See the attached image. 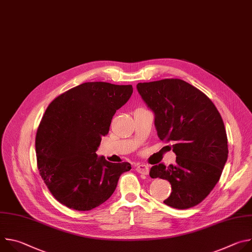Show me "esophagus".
<instances>
[{
	"label": "esophagus",
	"instance_id": "1",
	"mask_svg": "<svg viewBox=\"0 0 252 252\" xmlns=\"http://www.w3.org/2000/svg\"><path fill=\"white\" fill-rule=\"evenodd\" d=\"M135 170H136L138 173L147 175V174L149 173V166H148L147 164H137V165L135 166Z\"/></svg>",
	"mask_w": 252,
	"mask_h": 252
}]
</instances>
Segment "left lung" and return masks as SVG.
<instances>
[{
	"label": "left lung",
	"instance_id": "left-lung-1",
	"mask_svg": "<svg viewBox=\"0 0 252 252\" xmlns=\"http://www.w3.org/2000/svg\"><path fill=\"white\" fill-rule=\"evenodd\" d=\"M155 114L159 139L172 142L175 164L154 165L150 175L166 179L171 193L163 202L177 209L200 203L220 181L228 156L223 121L202 92L179 79L136 85Z\"/></svg>",
	"mask_w": 252,
	"mask_h": 252
}]
</instances>
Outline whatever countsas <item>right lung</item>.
<instances>
[{
	"label": "right lung",
	"mask_w": 252,
	"mask_h": 252,
	"mask_svg": "<svg viewBox=\"0 0 252 252\" xmlns=\"http://www.w3.org/2000/svg\"><path fill=\"white\" fill-rule=\"evenodd\" d=\"M132 86L90 82L66 91L48 106L35 135L40 174L54 197L68 208L91 210L114 193L129 162L113 163L95 152Z\"/></svg>",
	"instance_id": "1"
}]
</instances>
